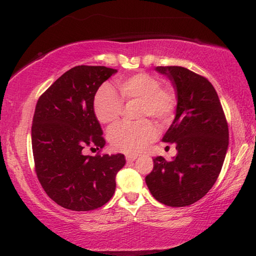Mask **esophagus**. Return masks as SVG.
Wrapping results in <instances>:
<instances>
[{
  "label": "esophagus",
  "instance_id": "obj_1",
  "mask_svg": "<svg viewBox=\"0 0 256 256\" xmlns=\"http://www.w3.org/2000/svg\"><path fill=\"white\" fill-rule=\"evenodd\" d=\"M136 158H138V156H136V154H128V156H126V162H132Z\"/></svg>",
  "mask_w": 256,
  "mask_h": 256
}]
</instances>
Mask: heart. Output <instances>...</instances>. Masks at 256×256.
<instances>
[{
	"label": "heart",
	"instance_id": "heart-1",
	"mask_svg": "<svg viewBox=\"0 0 256 256\" xmlns=\"http://www.w3.org/2000/svg\"><path fill=\"white\" fill-rule=\"evenodd\" d=\"M122 98L128 102H138V123L120 122L108 131V140L112 148L128 154H136L146 148L157 136L154 125L146 118H154L166 124L174 115L177 96L170 86H162L159 78L140 72L118 81ZM94 110L102 124L115 122L123 112V102L114 89L102 86L94 99Z\"/></svg>",
	"mask_w": 256,
	"mask_h": 256
}]
</instances>
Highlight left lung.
<instances>
[{
  "label": "left lung",
  "instance_id": "obj_1",
  "mask_svg": "<svg viewBox=\"0 0 256 256\" xmlns=\"http://www.w3.org/2000/svg\"><path fill=\"white\" fill-rule=\"evenodd\" d=\"M177 92L174 122L162 138L175 144L170 162L154 159L146 183L156 200L170 206L193 204L209 192L222 168L229 144L228 123L214 86L182 66H157Z\"/></svg>",
  "mask_w": 256,
  "mask_h": 256
}]
</instances>
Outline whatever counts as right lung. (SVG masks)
Here are the masks:
<instances>
[{
  "mask_svg": "<svg viewBox=\"0 0 256 256\" xmlns=\"http://www.w3.org/2000/svg\"><path fill=\"white\" fill-rule=\"evenodd\" d=\"M118 70L78 66L38 99L32 126L34 170L52 200L72 211L98 209L110 200L124 154L84 156L106 141L94 112L99 86Z\"/></svg>",
  "mask_w": 256,
  "mask_h": 256,
  "instance_id": "add662e5",
  "label": "right lung"
}]
</instances>
